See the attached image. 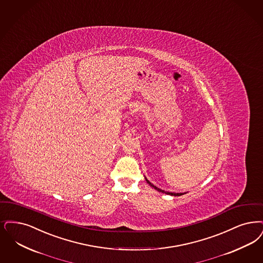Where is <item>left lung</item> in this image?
<instances>
[{
    "instance_id": "1",
    "label": "left lung",
    "mask_w": 263,
    "mask_h": 263,
    "mask_svg": "<svg viewBox=\"0 0 263 263\" xmlns=\"http://www.w3.org/2000/svg\"><path fill=\"white\" fill-rule=\"evenodd\" d=\"M145 179H146V181H147V184L151 186V187H153L154 189L157 190V191H158V192H161V193H163V194H167V195H170V196H174V197H179V196H182V195H184V194H186V193H172V192H166V191H164V190H161L159 189V188H158L157 186H155L154 184H152L148 180H147L146 177H145Z\"/></svg>"
}]
</instances>
